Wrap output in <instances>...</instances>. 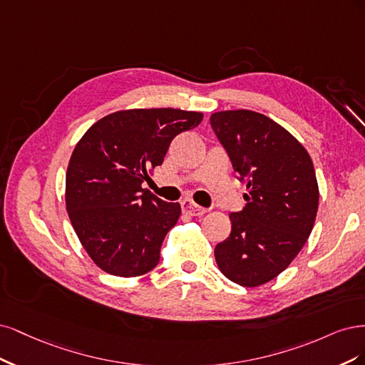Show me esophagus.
Segmentation results:
<instances>
[{
    "mask_svg": "<svg viewBox=\"0 0 365 365\" xmlns=\"http://www.w3.org/2000/svg\"><path fill=\"white\" fill-rule=\"evenodd\" d=\"M182 210H183L185 214L191 215V217H202V215H205L207 212L206 207L198 206L197 203L192 202V200H183V202H182Z\"/></svg>",
    "mask_w": 365,
    "mask_h": 365,
    "instance_id": "esophagus-1",
    "label": "esophagus"
}]
</instances>
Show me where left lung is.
<instances>
[{
  "mask_svg": "<svg viewBox=\"0 0 365 365\" xmlns=\"http://www.w3.org/2000/svg\"><path fill=\"white\" fill-rule=\"evenodd\" d=\"M247 205L232 212V232L217 244L221 273L241 287L267 284L308 241L319 209V185L308 151L284 127L253 110L210 115Z\"/></svg>",
  "mask_w": 365,
  "mask_h": 365,
  "instance_id": "1",
  "label": "left lung"
}]
</instances>
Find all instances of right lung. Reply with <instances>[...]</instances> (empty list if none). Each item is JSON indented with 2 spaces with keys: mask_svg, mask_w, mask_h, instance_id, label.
I'll return each instance as SVG.
<instances>
[{
  "mask_svg": "<svg viewBox=\"0 0 365 365\" xmlns=\"http://www.w3.org/2000/svg\"><path fill=\"white\" fill-rule=\"evenodd\" d=\"M202 120L200 112L171 108L120 110L78 140L66 171V210L81 245L103 272L135 277L159 264L180 205L163 202L143 182L162 165L171 140Z\"/></svg>",
  "mask_w": 365,
  "mask_h": 365,
  "instance_id": "obj_1",
  "label": "right lung"
}]
</instances>
